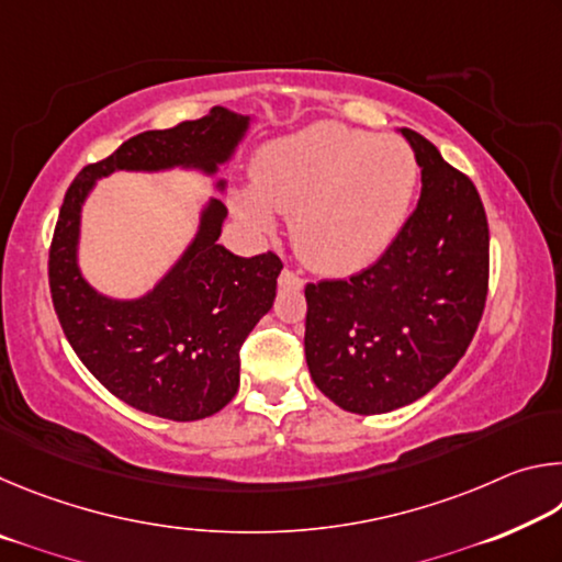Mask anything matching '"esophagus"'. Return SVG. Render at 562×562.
Masks as SVG:
<instances>
[{
  "label": "esophagus",
  "instance_id": "esophagus-1",
  "mask_svg": "<svg viewBox=\"0 0 562 562\" xmlns=\"http://www.w3.org/2000/svg\"><path fill=\"white\" fill-rule=\"evenodd\" d=\"M278 284L282 290H302L304 288V280L300 278L297 272H292V270H282L280 272V278H278Z\"/></svg>",
  "mask_w": 562,
  "mask_h": 562
}]
</instances>
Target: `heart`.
<instances>
[{"instance_id": "heart-1", "label": "heart", "mask_w": 562, "mask_h": 562, "mask_svg": "<svg viewBox=\"0 0 562 562\" xmlns=\"http://www.w3.org/2000/svg\"><path fill=\"white\" fill-rule=\"evenodd\" d=\"M418 166L402 138L319 121L265 146L252 188L235 211L255 231L290 215L292 245L319 272L364 270L394 243L412 205Z\"/></svg>"}]
</instances>
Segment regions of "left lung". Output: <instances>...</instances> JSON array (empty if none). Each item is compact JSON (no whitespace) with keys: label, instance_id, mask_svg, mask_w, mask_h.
<instances>
[{"label":"left lung","instance_id":"left-lung-1","mask_svg":"<svg viewBox=\"0 0 562 562\" xmlns=\"http://www.w3.org/2000/svg\"><path fill=\"white\" fill-rule=\"evenodd\" d=\"M398 133L422 168L416 211L372 268L304 288L310 374L339 408L361 416L429 394L469 349L488 292L479 190L416 131Z\"/></svg>","mask_w":562,"mask_h":562}]
</instances>
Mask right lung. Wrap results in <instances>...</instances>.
<instances>
[{
  "instance_id": "add662e5",
  "label": "right lung",
  "mask_w": 562,
  "mask_h": 562,
  "mask_svg": "<svg viewBox=\"0 0 562 562\" xmlns=\"http://www.w3.org/2000/svg\"><path fill=\"white\" fill-rule=\"evenodd\" d=\"M252 116L213 109L166 131L128 138L66 190L49 250V288L61 329L83 367L121 402L170 422H198L233 402L245 337L268 315L282 262L274 252L240 258L217 243L227 211L207 198L193 240L140 297L99 292L79 268L81 213L97 180L116 170L215 176L231 164ZM227 180L215 190L225 193Z\"/></svg>"
}]
</instances>
